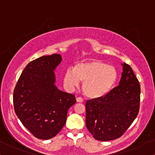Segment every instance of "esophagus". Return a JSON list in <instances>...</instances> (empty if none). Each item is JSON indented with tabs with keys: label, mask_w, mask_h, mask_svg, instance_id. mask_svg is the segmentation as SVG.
I'll list each match as a JSON object with an SVG mask.
<instances>
[{
	"label": "esophagus",
	"mask_w": 155,
	"mask_h": 155,
	"mask_svg": "<svg viewBox=\"0 0 155 155\" xmlns=\"http://www.w3.org/2000/svg\"><path fill=\"white\" fill-rule=\"evenodd\" d=\"M76 101H77L78 103H82L84 100L82 97H78L77 98H76Z\"/></svg>",
	"instance_id": "obj_1"
}]
</instances>
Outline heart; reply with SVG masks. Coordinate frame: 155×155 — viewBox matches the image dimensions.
Segmentation results:
<instances>
[{"mask_svg": "<svg viewBox=\"0 0 155 155\" xmlns=\"http://www.w3.org/2000/svg\"><path fill=\"white\" fill-rule=\"evenodd\" d=\"M118 79V73L114 66L98 60H90L76 64L74 69L68 68L64 76L67 86H77L83 82L84 95L90 98L103 97L111 90Z\"/></svg>", "mask_w": 155, "mask_h": 155, "instance_id": "b5f03b06", "label": "heart"}]
</instances>
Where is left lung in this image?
I'll return each instance as SVG.
<instances>
[{
  "mask_svg": "<svg viewBox=\"0 0 155 155\" xmlns=\"http://www.w3.org/2000/svg\"><path fill=\"white\" fill-rule=\"evenodd\" d=\"M120 84L103 97L88 100L87 128L96 140L120 138L136 118L140 107L139 81L128 64L124 63Z\"/></svg>",
  "mask_w": 155,
  "mask_h": 155,
  "instance_id": "1",
  "label": "left lung"
}]
</instances>
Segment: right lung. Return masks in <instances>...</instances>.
<instances>
[{
	"label": "right lung",
	"mask_w": 155,
	"mask_h": 155,
	"mask_svg": "<svg viewBox=\"0 0 155 155\" xmlns=\"http://www.w3.org/2000/svg\"><path fill=\"white\" fill-rule=\"evenodd\" d=\"M60 54L43 56L30 62L19 76L13 93L15 111L23 125L37 138L50 139L65 125L75 95L58 90L54 71Z\"/></svg>",
	"instance_id": "obj_1"
}]
</instances>
